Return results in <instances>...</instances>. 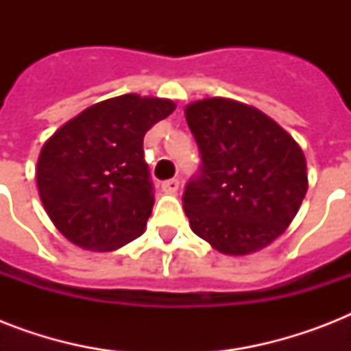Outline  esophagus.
<instances>
[{"label":"esophagus","mask_w":351,"mask_h":351,"mask_svg":"<svg viewBox=\"0 0 351 351\" xmlns=\"http://www.w3.org/2000/svg\"><path fill=\"white\" fill-rule=\"evenodd\" d=\"M178 187H180V180L178 178H171V180H165L162 184V191L167 193V195H175L178 191Z\"/></svg>","instance_id":"34e87169"}]
</instances>
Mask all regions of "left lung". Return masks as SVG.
Masks as SVG:
<instances>
[{"label":"left lung","mask_w":351,"mask_h":351,"mask_svg":"<svg viewBox=\"0 0 351 351\" xmlns=\"http://www.w3.org/2000/svg\"><path fill=\"white\" fill-rule=\"evenodd\" d=\"M202 156L184 191L193 233L226 255H250L286 231L308 191L299 143L255 107L208 98L186 107Z\"/></svg>","instance_id":"8db88e82"}]
</instances>
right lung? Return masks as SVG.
I'll return each mask as SVG.
<instances>
[{"label":"right lung","instance_id":"1","mask_svg":"<svg viewBox=\"0 0 351 351\" xmlns=\"http://www.w3.org/2000/svg\"><path fill=\"white\" fill-rule=\"evenodd\" d=\"M173 111L164 98L117 96L87 107L47 140L36 184L65 239L114 251L143 233L154 204L143 136Z\"/></svg>","mask_w":351,"mask_h":351}]
</instances>
